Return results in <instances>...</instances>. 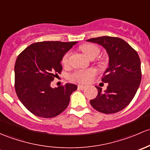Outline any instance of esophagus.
<instances>
[{
	"label": "esophagus",
	"mask_w": 150,
	"mask_h": 150,
	"mask_svg": "<svg viewBox=\"0 0 150 150\" xmlns=\"http://www.w3.org/2000/svg\"><path fill=\"white\" fill-rule=\"evenodd\" d=\"M86 88L85 86H82V85H79L78 86V89H81V90H83V89H84Z\"/></svg>",
	"instance_id": "esophagus-1"
}]
</instances>
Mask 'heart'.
<instances>
[{
  "instance_id": "obj_1",
  "label": "heart",
  "mask_w": 150,
  "mask_h": 150,
  "mask_svg": "<svg viewBox=\"0 0 150 150\" xmlns=\"http://www.w3.org/2000/svg\"><path fill=\"white\" fill-rule=\"evenodd\" d=\"M80 50L89 58H94L98 56L100 53V48L98 46L94 44H84L80 47ZM71 56V51L66 52L63 56L61 63L64 66H68L69 63V58ZM97 74V70L95 69H89L86 70H78L74 72L71 75L70 78L72 81L86 84L92 80V77Z\"/></svg>"
}]
</instances>
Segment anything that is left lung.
I'll list each match as a JSON object with an SVG mask.
<instances>
[{
    "instance_id": "obj_1",
    "label": "left lung",
    "mask_w": 150,
    "mask_h": 150,
    "mask_svg": "<svg viewBox=\"0 0 150 150\" xmlns=\"http://www.w3.org/2000/svg\"><path fill=\"white\" fill-rule=\"evenodd\" d=\"M87 41L103 46L109 55V67L102 81L108 85L105 92L96 86L98 96L90 100L96 110L105 114L115 113L124 109L135 96L142 80L140 58L126 41L115 37L103 36Z\"/></svg>"
}]
</instances>
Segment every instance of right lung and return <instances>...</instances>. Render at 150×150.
<instances>
[{"label": "right lung", "mask_w": 150, "mask_h": 150, "mask_svg": "<svg viewBox=\"0 0 150 150\" xmlns=\"http://www.w3.org/2000/svg\"><path fill=\"white\" fill-rule=\"evenodd\" d=\"M77 42L44 41L33 43L16 58L14 66L15 91L29 112L50 118L64 112L77 86L66 84L57 88L50 83L62 71L63 56Z\"/></svg>", "instance_id": "1"}]
</instances>
